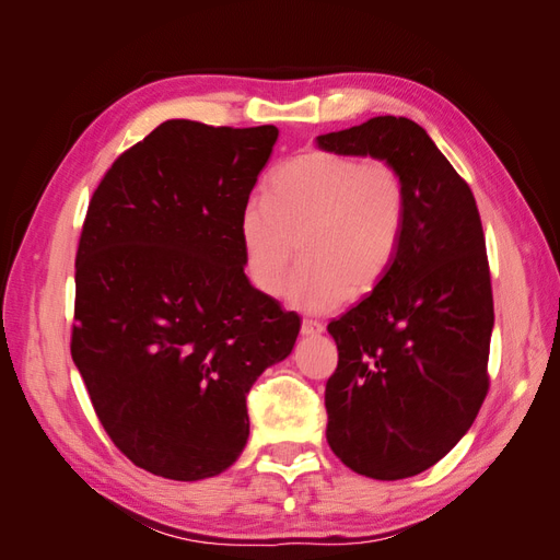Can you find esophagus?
<instances>
[{
  "mask_svg": "<svg viewBox=\"0 0 560 560\" xmlns=\"http://www.w3.org/2000/svg\"><path fill=\"white\" fill-rule=\"evenodd\" d=\"M322 331H325V325H322V322H317V319H303L301 322V334L303 336H319Z\"/></svg>",
  "mask_w": 560,
  "mask_h": 560,
  "instance_id": "obj_1",
  "label": "esophagus"
}]
</instances>
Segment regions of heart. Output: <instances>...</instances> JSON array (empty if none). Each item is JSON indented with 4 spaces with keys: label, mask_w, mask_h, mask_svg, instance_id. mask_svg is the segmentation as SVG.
I'll list each match as a JSON object with an SVG mask.
<instances>
[{
    "label": "heart",
    "mask_w": 560,
    "mask_h": 560,
    "mask_svg": "<svg viewBox=\"0 0 560 560\" xmlns=\"http://www.w3.org/2000/svg\"><path fill=\"white\" fill-rule=\"evenodd\" d=\"M406 184L387 161L308 151L276 167L264 200L238 214L245 276L278 296L294 259L287 301L303 313H329L376 290L393 268L406 229Z\"/></svg>",
    "instance_id": "heart-1"
}]
</instances>
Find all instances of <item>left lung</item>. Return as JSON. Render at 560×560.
<instances>
[{
  "label": "left lung",
  "mask_w": 560,
  "mask_h": 560,
  "mask_svg": "<svg viewBox=\"0 0 560 560\" xmlns=\"http://www.w3.org/2000/svg\"><path fill=\"white\" fill-rule=\"evenodd\" d=\"M322 151L393 163L406 229L383 282L329 322L338 366L327 381V442L369 479L430 469L460 442L488 393L493 292L467 182L411 118L376 116L319 135Z\"/></svg>",
  "instance_id": "obj_1"
}]
</instances>
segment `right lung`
<instances>
[{
  "instance_id": "right-lung-1",
  "label": "right lung",
  "mask_w": 560,
  "mask_h": 560,
  "mask_svg": "<svg viewBox=\"0 0 560 560\" xmlns=\"http://www.w3.org/2000/svg\"><path fill=\"white\" fill-rule=\"evenodd\" d=\"M276 126L171 118L100 182L77 252L72 360L116 448L175 481L229 469L247 393L292 352L296 313L254 290L238 214Z\"/></svg>"
}]
</instances>
